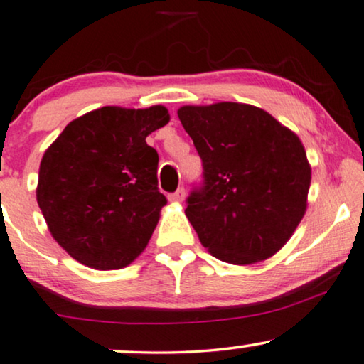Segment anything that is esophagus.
Returning <instances> with one entry per match:
<instances>
[{"label": "esophagus", "mask_w": 364, "mask_h": 364, "mask_svg": "<svg viewBox=\"0 0 364 364\" xmlns=\"http://www.w3.org/2000/svg\"><path fill=\"white\" fill-rule=\"evenodd\" d=\"M169 200H171V202H177V203L183 202V200H186V188L181 187L177 192L171 193V195H169Z\"/></svg>", "instance_id": "1"}]
</instances>
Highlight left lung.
<instances>
[{"mask_svg": "<svg viewBox=\"0 0 364 364\" xmlns=\"http://www.w3.org/2000/svg\"><path fill=\"white\" fill-rule=\"evenodd\" d=\"M178 119L203 162L186 215L220 261L261 262L291 240L307 210L312 169L299 136L246 103L186 105Z\"/></svg>", "mask_w": 364, "mask_h": 364, "instance_id": "1", "label": "left lung"}]
</instances>
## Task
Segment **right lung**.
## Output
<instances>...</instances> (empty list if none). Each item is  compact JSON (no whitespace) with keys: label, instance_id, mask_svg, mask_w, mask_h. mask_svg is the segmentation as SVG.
<instances>
[{"label":"right lung","instance_id":"right-lung-1","mask_svg":"<svg viewBox=\"0 0 364 364\" xmlns=\"http://www.w3.org/2000/svg\"><path fill=\"white\" fill-rule=\"evenodd\" d=\"M169 119L162 105L103 107L70 121L47 147L36 198L73 259L112 271L144 251L167 203L157 188L159 156L146 138Z\"/></svg>","mask_w":364,"mask_h":364}]
</instances>
